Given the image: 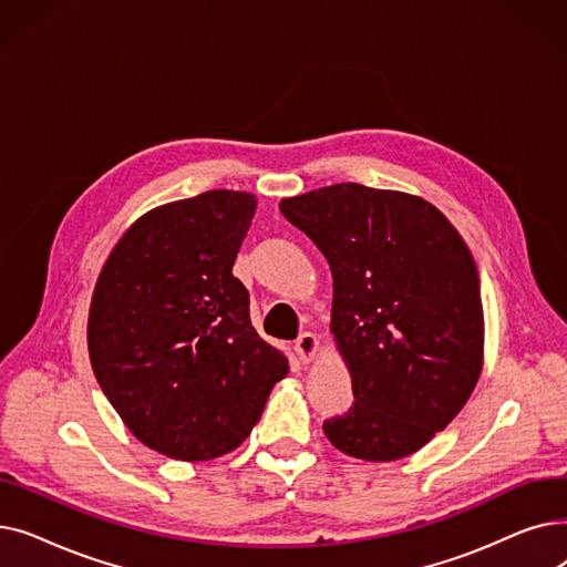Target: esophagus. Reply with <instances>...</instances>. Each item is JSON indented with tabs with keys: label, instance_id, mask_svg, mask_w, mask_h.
Returning a JSON list of instances; mask_svg holds the SVG:
<instances>
[{
	"label": "esophagus",
	"instance_id": "obj_1",
	"mask_svg": "<svg viewBox=\"0 0 567 567\" xmlns=\"http://www.w3.org/2000/svg\"><path fill=\"white\" fill-rule=\"evenodd\" d=\"M293 349H296V353H299L301 363H310L319 351V338L315 333H301L299 338H296Z\"/></svg>",
	"mask_w": 567,
	"mask_h": 567
}]
</instances>
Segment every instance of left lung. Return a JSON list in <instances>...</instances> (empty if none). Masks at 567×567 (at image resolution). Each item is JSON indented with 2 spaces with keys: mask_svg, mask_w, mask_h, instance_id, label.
Listing matches in <instances>:
<instances>
[{
  "mask_svg": "<svg viewBox=\"0 0 567 567\" xmlns=\"http://www.w3.org/2000/svg\"><path fill=\"white\" fill-rule=\"evenodd\" d=\"M282 216L329 259L331 331L353 404L323 421L338 451L406 457L449 425L483 370L475 261L430 202L338 184L282 199Z\"/></svg>",
  "mask_w": 567,
  "mask_h": 567,
  "instance_id": "1",
  "label": "left lung"
}]
</instances>
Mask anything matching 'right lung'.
Segmentation results:
<instances>
[{
	"label": "right lung",
	"instance_id": "right-lung-1",
	"mask_svg": "<svg viewBox=\"0 0 567 567\" xmlns=\"http://www.w3.org/2000/svg\"><path fill=\"white\" fill-rule=\"evenodd\" d=\"M250 193L208 190L140 218L116 244L89 310V359L128 430L172 460L220 457L252 432L289 365L250 323L231 266Z\"/></svg>",
	"mask_w": 567,
	"mask_h": 567
}]
</instances>
